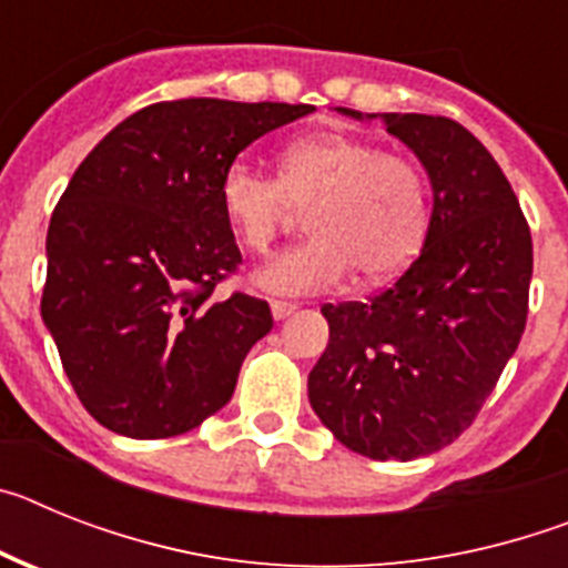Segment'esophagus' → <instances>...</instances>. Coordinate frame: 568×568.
<instances>
[{
	"label": "esophagus",
	"mask_w": 568,
	"mask_h": 568,
	"mask_svg": "<svg viewBox=\"0 0 568 568\" xmlns=\"http://www.w3.org/2000/svg\"><path fill=\"white\" fill-rule=\"evenodd\" d=\"M270 310H273V318L281 321V318H287V315L298 313V304H295V301L273 298V301H270Z\"/></svg>",
	"instance_id": "1"
}]
</instances>
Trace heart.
<instances>
[{"label": "heart", "mask_w": 568, "mask_h": 568, "mask_svg": "<svg viewBox=\"0 0 568 568\" xmlns=\"http://www.w3.org/2000/svg\"><path fill=\"white\" fill-rule=\"evenodd\" d=\"M219 202L239 244L267 255L298 213L304 244L281 253L255 275L270 293L304 295L344 284H384L404 273L424 247L433 222L429 184L413 159L353 135H313L278 155V179L233 162Z\"/></svg>", "instance_id": "1"}]
</instances>
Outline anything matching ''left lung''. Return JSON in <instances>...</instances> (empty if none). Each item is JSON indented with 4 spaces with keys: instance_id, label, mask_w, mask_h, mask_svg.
<instances>
[{
    "instance_id": "left-lung-1",
    "label": "left lung",
    "mask_w": 568,
    "mask_h": 568,
    "mask_svg": "<svg viewBox=\"0 0 568 568\" xmlns=\"http://www.w3.org/2000/svg\"><path fill=\"white\" fill-rule=\"evenodd\" d=\"M384 122L429 173V235L369 301L321 307L329 344L307 386L315 415L346 449L415 460L469 429L518 349L531 233L504 170L464 124L424 113H384Z\"/></svg>"
}]
</instances>
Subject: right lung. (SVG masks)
<instances>
[{
	"label": "right lung",
	"instance_id": "add662e5",
	"mask_svg": "<svg viewBox=\"0 0 568 568\" xmlns=\"http://www.w3.org/2000/svg\"><path fill=\"white\" fill-rule=\"evenodd\" d=\"M313 104L175 99L115 124L50 215L42 318L110 433L173 438L233 398L270 304L215 290L241 267L219 184L235 155Z\"/></svg>",
	"mask_w": 568,
	"mask_h": 568
}]
</instances>
